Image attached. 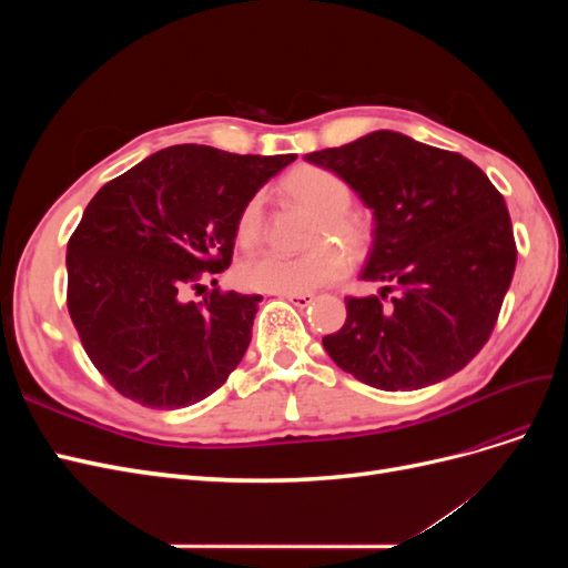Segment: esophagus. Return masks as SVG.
<instances>
[{
	"mask_svg": "<svg viewBox=\"0 0 568 568\" xmlns=\"http://www.w3.org/2000/svg\"><path fill=\"white\" fill-rule=\"evenodd\" d=\"M282 298L291 301L296 307H307V305L313 303L315 296H313V294H282Z\"/></svg>",
	"mask_w": 568,
	"mask_h": 568,
	"instance_id": "1",
	"label": "esophagus"
}]
</instances>
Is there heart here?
<instances>
[{"mask_svg": "<svg viewBox=\"0 0 568 568\" xmlns=\"http://www.w3.org/2000/svg\"><path fill=\"white\" fill-rule=\"evenodd\" d=\"M284 192L315 213L307 232V246L301 255L261 253L239 267V280L246 288L265 294H307L341 280L348 272V261L338 242L353 257L365 255L372 232L365 220L351 213L353 192L348 182L320 165H298L282 180ZM265 230V205L261 196L246 201L236 217V239L242 246H255Z\"/></svg>", "mask_w": 568, "mask_h": 568, "instance_id": "1", "label": "heart"}]
</instances>
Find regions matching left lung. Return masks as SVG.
Returning <instances> with one entry per match:
<instances>
[{
	"label": "left lung",
	"mask_w": 568,
	"mask_h": 568,
	"mask_svg": "<svg viewBox=\"0 0 568 568\" xmlns=\"http://www.w3.org/2000/svg\"><path fill=\"white\" fill-rule=\"evenodd\" d=\"M374 211L365 282L346 324L324 336L334 363L367 386L415 390L448 379L486 346L517 267L503 194L462 153L390 130L305 153ZM396 296L387 301V294Z\"/></svg>",
	"instance_id": "1"
}]
</instances>
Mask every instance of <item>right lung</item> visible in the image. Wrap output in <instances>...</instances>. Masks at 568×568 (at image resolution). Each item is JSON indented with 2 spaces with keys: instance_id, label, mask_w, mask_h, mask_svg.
I'll return each mask as SVG.
<instances>
[{
  "instance_id": "right-lung-1",
  "label": "right lung",
  "mask_w": 568,
  "mask_h": 568,
  "mask_svg": "<svg viewBox=\"0 0 568 568\" xmlns=\"http://www.w3.org/2000/svg\"><path fill=\"white\" fill-rule=\"evenodd\" d=\"M296 156L213 146L156 151L106 182L68 239V313L84 353L125 398L178 409L209 398L242 363L263 296L189 288L227 270L236 217Z\"/></svg>"
}]
</instances>
